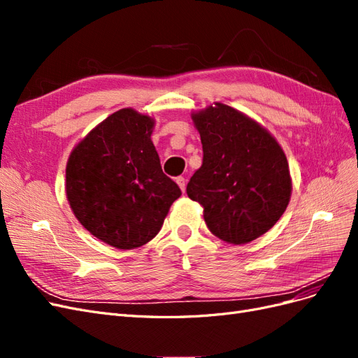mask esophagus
<instances>
[{
    "mask_svg": "<svg viewBox=\"0 0 358 358\" xmlns=\"http://www.w3.org/2000/svg\"><path fill=\"white\" fill-rule=\"evenodd\" d=\"M176 182H178L179 188L182 189V192H185V188H187V180H185V178L179 176V178H176Z\"/></svg>",
    "mask_w": 358,
    "mask_h": 358,
    "instance_id": "esophagus-1",
    "label": "esophagus"
}]
</instances>
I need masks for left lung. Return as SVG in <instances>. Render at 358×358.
I'll list each match as a JSON object with an SVG mask.
<instances>
[{"instance_id":"obj_1","label":"left lung","mask_w":358,"mask_h":358,"mask_svg":"<svg viewBox=\"0 0 358 358\" xmlns=\"http://www.w3.org/2000/svg\"><path fill=\"white\" fill-rule=\"evenodd\" d=\"M203 164L187 185L203 206L208 229L220 239L248 243L278 222L291 197L288 161L282 148L251 117L230 106L192 115Z\"/></svg>"}]
</instances>
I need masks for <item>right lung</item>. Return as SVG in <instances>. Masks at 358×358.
<instances>
[{"label": "right lung", "instance_id": "right-lung-1", "mask_svg": "<svg viewBox=\"0 0 358 358\" xmlns=\"http://www.w3.org/2000/svg\"><path fill=\"white\" fill-rule=\"evenodd\" d=\"M152 127L146 115L117 110L73 149L67 162L66 192L76 218L117 249L152 241L182 194L162 173Z\"/></svg>", "mask_w": 358, "mask_h": 358}]
</instances>
